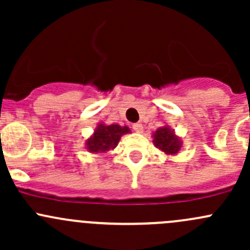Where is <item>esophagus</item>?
<instances>
[{
    "mask_svg": "<svg viewBox=\"0 0 250 250\" xmlns=\"http://www.w3.org/2000/svg\"><path fill=\"white\" fill-rule=\"evenodd\" d=\"M133 129H134V132H137V133L144 132V127L141 123H134V125H133Z\"/></svg>",
    "mask_w": 250,
    "mask_h": 250,
    "instance_id": "esophagus-1",
    "label": "esophagus"
}]
</instances>
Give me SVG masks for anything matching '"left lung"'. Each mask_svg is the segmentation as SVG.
<instances>
[{
	"label": "left lung",
	"mask_w": 250,
	"mask_h": 250,
	"mask_svg": "<svg viewBox=\"0 0 250 250\" xmlns=\"http://www.w3.org/2000/svg\"><path fill=\"white\" fill-rule=\"evenodd\" d=\"M152 143L155 147L165 152L167 156L178 155L183 147V140L175 134L169 125H163L152 133Z\"/></svg>",
	"instance_id": "left-lung-1"
}]
</instances>
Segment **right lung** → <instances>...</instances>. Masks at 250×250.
<instances>
[{"label":"right lung","mask_w":250,"mask_h":250,"mask_svg":"<svg viewBox=\"0 0 250 250\" xmlns=\"http://www.w3.org/2000/svg\"><path fill=\"white\" fill-rule=\"evenodd\" d=\"M130 133L127 125H105L104 122L98 123L94 133L85 140V148L90 153H106L107 151L115 150L120 143L121 137Z\"/></svg>","instance_id":"obj_1"}]
</instances>
